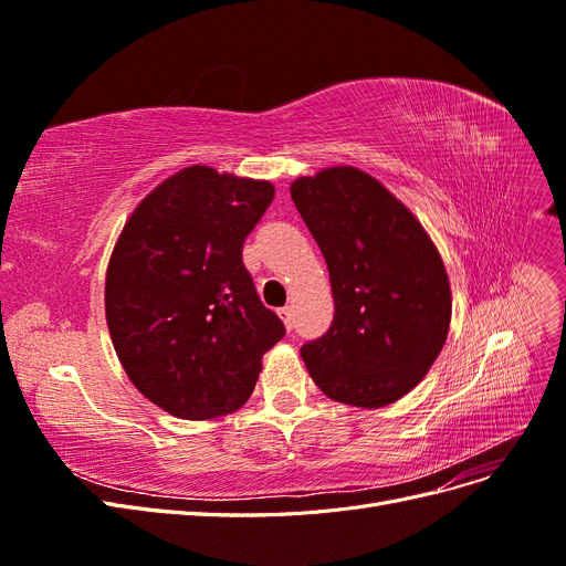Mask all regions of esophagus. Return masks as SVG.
Returning a JSON list of instances; mask_svg holds the SVG:
<instances>
[{
	"instance_id": "esophagus-1",
	"label": "esophagus",
	"mask_w": 566,
	"mask_h": 566,
	"mask_svg": "<svg viewBox=\"0 0 566 566\" xmlns=\"http://www.w3.org/2000/svg\"><path fill=\"white\" fill-rule=\"evenodd\" d=\"M279 316L283 318V323H285V328H287V331H293V328H295V312H293V306H281V310H279Z\"/></svg>"
}]
</instances>
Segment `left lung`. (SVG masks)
I'll use <instances>...</instances> for the list:
<instances>
[{"label":"left lung","mask_w":566,"mask_h":566,"mask_svg":"<svg viewBox=\"0 0 566 566\" xmlns=\"http://www.w3.org/2000/svg\"><path fill=\"white\" fill-rule=\"evenodd\" d=\"M290 196L331 271L335 316L300 354L335 401L380 408L430 370L449 335L451 287L420 221L354 167L302 177Z\"/></svg>","instance_id":"obj_1"}]
</instances>
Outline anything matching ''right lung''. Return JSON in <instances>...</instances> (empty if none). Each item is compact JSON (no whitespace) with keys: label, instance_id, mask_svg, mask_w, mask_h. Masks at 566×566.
Here are the masks:
<instances>
[{"label":"right lung","instance_id":"1","mask_svg":"<svg viewBox=\"0 0 566 566\" xmlns=\"http://www.w3.org/2000/svg\"><path fill=\"white\" fill-rule=\"evenodd\" d=\"M271 200L269 181L193 165L144 198L119 233L108 331L134 387L167 413L208 420L241 408L285 335L243 264Z\"/></svg>","mask_w":566,"mask_h":566}]
</instances>
